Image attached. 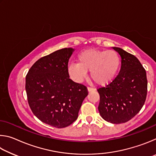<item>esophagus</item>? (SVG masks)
Segmentation results:
<instances>
[{"label":"esophagus","mask_w":156,"mask_h":156,"mask_svg":"<svg viewBox=\"0 0 156 156\" xmlns=\"http://www.w3.org/2000/svg\"><path fill=\"white\" fill-rule=\"evenodd\" d=\"M88 89V91L90 92V91H95V89L92 88V87H89L87 88Z\"/></svg>","instance_id":"esophagus-1"}]
</instances>
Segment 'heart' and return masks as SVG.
Segmentation results:
<instances>
[{
  "instance_id": "1",
  "label": "heart",
  "mask_w": 156,
  "mask_h": 156,
  "mask_svg": "<svg viewBox=\"0 0 156 156\" xmlns=\"http://www.w3.org/2000/svg\"><path fill=\"white\" fill-rule=\"evenodd\" d=\"M121 66V57L113 50L90 49L78 54V62L68 66V73L76 83H81L90 71V77L95 83L105 86L114 80Z\"/></svg>"
}]
</instances>
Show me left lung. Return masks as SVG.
Masks as SVG:
<instances>
[{"mask_svg": "<svg viewBox=\"0 0 156 156\" xmlns=\"http://www.w3.org/2000/svg\"><path fill=\"white\" fill-rule=\"evenodd\" d=\"M121 56L120 72L112 83L97 90L98 111L105 120L125 123L143 107L147 94V73L137 58L119 47H113Z\"/></svg>", "mask_w": 156, "mask_h": 156, "instance_id": "obj_1", "label": "left lung"}]
</instances>
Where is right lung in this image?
<instances>
[{
    "instance_id": "right-lung-1",
    "label": "right lung",
    "mask_w": 156,
    "mask_h": 156,
    "mask_svg": "<svg viewBox=\"0 0 156 156\" xmlns=\"http://www.w3.org/2000/svg\"><path fill=\"white\" fill-rule=\"evenodd\" d=\"M73 51L64 48L41 58L26 76V93L33 113L56 128H65L76 120L88 95L84 84L69 78L68 62Z\"/></svg>"
}]
</instances>
